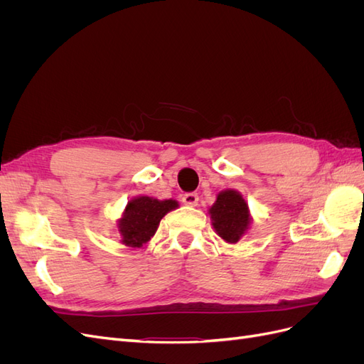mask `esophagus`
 Segmentation results:
<instances>
[{
	"instance_id": "obj_1",
	"label": "esophagus",
	"mask_w": 364,
	"mask_h": 364,
	"mask_svg": "<svg viewBox=\"0 0 364 364\" xmlns=\"http://www.w3.org/2000/svg\"><path fill=\"white\" fill-rule=\"evenodd\" d=\"M182 202L188 206H196L197 202H199V196H197L196 193H186L182 197Z\"/></svg>"
}]
</instances>
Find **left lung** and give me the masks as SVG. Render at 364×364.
<instances>
[{
    "label": "left lung",
    "mask_w": 364,
    "mask_h": 364,
    "mask_svg": "<svg viewBox=\"0 0 364 364\" xmlns=\"http://www.w3.org/2000/svg\"><path fill=\"white\" fill-rule=\"evenodd\" d=\"M209 215L215 232L228 243H237L250 225L249 206L235 190L218 193L215 203L209 208Z\"/></svg>",
    "instance_id": "left-lung-1"
}]
</instances>
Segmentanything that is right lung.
Masks as SVG:
<instances>
[{"label": "right lung", "mask_w": 364, "mask_h": 364, "mask_svg": "<svg viewBox=\"0 0 364 364\" xmlns=\"http://www.w3.org/2000/svg\"><path fill=\"white\" fill-rule=\"evenodd\" d=\"M179 206L168 200H158L149 196H139L127 202L123 217L118 220L121 241L129 247H142L155 235L161 218Z\"/></svg>", "instance_id": "1"}]
</instances>
